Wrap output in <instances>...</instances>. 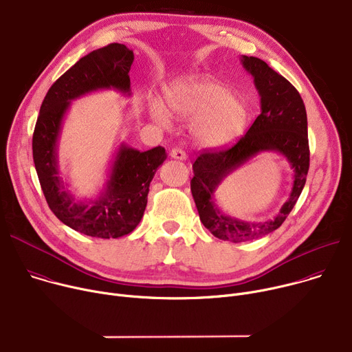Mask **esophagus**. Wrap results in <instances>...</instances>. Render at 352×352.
Instances as JSON below:
<instances>
[{"mask_svg":"<svg viewBox=\"0 0 352 352\" xmlns=\"http://www.w3.org/2000/svg\"><path fill=\"white\" fill-rule=\"evenodd\" d=\"M170 155H171L173 158H175V160H181V162H184V160H186V154H185V151L181 150V148H173L171 153H170Z\"/></svg>","mask_w":352,"mask_h":352,"instance_id":"esophagus-1","label":"esophagus"}]
</instances>
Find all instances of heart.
<instances>
[{
    "label": "heart",
    "instance_id": "heart-1",
    "mask_svg": "<svg viewBox=\"0 0 352 352\" xmlns=\"http://www.w3.org/2000/svg\"><path fill=\"white\" fill-rule=\"evenodd\" d=\"M164 102L173 115L190 118V133L197 143L206 147L234 142L245 129L248 107L240 94L226 89L209 77L179 78L164 89ZM160 104H150L155 123L168 127L171 116Z\"/></svg>",
    "mask_w": 352,
    "mask_h": 352
}]
</instances>
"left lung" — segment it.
Masks as SVG:
<instances>
[{
    "label": "left lung",
    "instance_id": "left-lung-1",
    "mask_svg": "<svg viewBox=\"0 0 352 352\" xmlns=\"http://www.w3.org/2000/svg\"><path fill=\"white\" fill-rule=\"evenodd\" d=\"M261 97V113L247 133L230 148L206 150L198 155L190 190L204 226L217 239L243 243L276 230L299 199L309 171L307 116L298 89L261 58L241 57ZM263 151L283 155L294 170L292 195L271 221L251 223L223 214L214 202L217 186L229 173Z\"/></svg>",
    "mask_w": 352,
    "mask_h": 352
}]
</instances>
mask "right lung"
<instances>
[{
  "label": "right lung",
  "mask_w": 352,
  "mask_h": 352,
  "mask_svg": "<svg viewBox=\"0 0 352 352\" xmlns=\"http://www.w3.org/2000/svg\"><path fill=\"white\" fill-rule=\"evenodd\" d=\"M133 58V50L120 43L81 57L47 91L32 139L35 168L50 210L66 226L91 237L118 239L136 229L147 205L150 182L167 158L162 146L139 151L122 143L95 199H77L60 177L57 142L72 101L98 89L132 95Z\"/></svg>",
  "instance_id": "add662e5"
}]
</instances>
